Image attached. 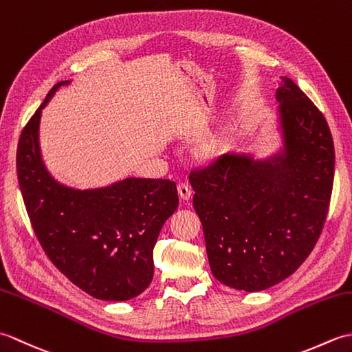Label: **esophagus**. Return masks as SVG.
<instances>
[{"instance_id": "esophagus-1", "label": "esophagus", "mask_w": 352, "mask_h": 352, "mask_svg": "<svg viewBox=\"0 0 352 352\" xmlns=\"http://www.w3.org/2000/svg\"><path fill=\"white\" fill-rule=\"evenodd\" d=\"M178 195H180V198L183 199V201H188L189 198H190V195H192V190H190V188H189V184L188 183H178Z\"/></svg>"}]
</instances>
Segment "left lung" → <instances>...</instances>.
<instances>
[{
  "mask_svg": "<svg viewBox=\"0 0 352 352\" xmlns=\"http://www.w3.org/2000/svg\"><path fill=\"white\" fill-rule=\"evenodd\" d=\"M275 98L278 154L256 160L227 153L189 175L212 274L245 292L272 287L302 265L331 199L334 145L325 116L287 77Z\"/></svg>",
  "mask_w": 352,
  "mask_h": 352,
  "instance_id": "obj_1",
  "label": "left lung"
}]
</instances>
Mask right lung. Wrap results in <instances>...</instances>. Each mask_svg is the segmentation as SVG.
Here are the masks:
<instances>
[{"instance_id":"add662e5","label":"right lung","mask_w":352,"mask_h":352,"mask_svg":"<svg viewBox=\"0 0 352 352\" xmlns=\"http://www.w3.org/2000/svg\"><path fill=\"white\" fill-rule=\"evenodd\" d=\"M48 92L21 133L16 151L19 189L45 254L58 271L94 298L126 301L154 275L153 250L163 223L178 207L174 182L125 178L106 188L72 189L45 168L39 146Z\"/></svg>"}]
</instances>
